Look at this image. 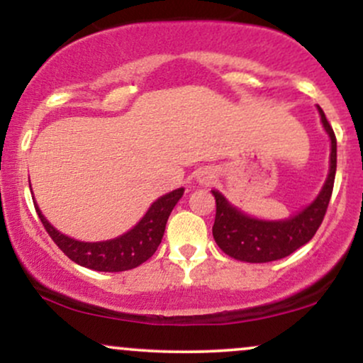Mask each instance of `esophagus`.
<instances>
[{"instance_id":"1","label":"esophagus","mask_w":363,"mask_h":363,"mask_svg":"<svg viewBox=\"0 0 363 363\" xmlns=\"http://www.w3.org/2000/svg\"><path fill=\"white\" fill-rule=\"evenodd\" d=\"M196 179H198V182L201 186H210V184H213V181H215V172L211 169H203V170H199Z\"/></svg>"}]
</instances>
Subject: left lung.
<instances>
[{
	"label": "left lung",
	"instance_id": "left-lung-1",
	"mask_svg": "<svg viewBox=\"0 0 363 363\" xmlns=\"http://www.w3.org/2000/svg\"><path fill=\"white\" fill-rule=\"evenodd\" d=\"M323 126L331 138V164L326 184L318 198L301 213L280 222H264L251 218L232 206L218 191L215 196L216 215L213 223L215 242L225 254L245 262H269L281 259L297 251L314 237L326 215L329 199L333 194L336 174V136L326 116L318 106Z\"/></svg>",
	"mask_w": 363,
	"mask_h": 363
}]
</instances>
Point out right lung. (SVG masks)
<instances>
[{"instance_id":"1","label":"right lung","mask_w":363,"mask_h":363,"mask_svg":"<svg viewBox=\"0 0 363 363\" xmlns=\"http://www.w3.org/2000/svg\"><path fill=\"white\" fill-rule=\"evenodd\" d=\"M184 194V189L172 191V193L158 198L147 215L140 220L138 225L126 232L124 235L116 237L112 240L104 242H80L72 237L61 234L52 227L44 215L40 213L39 206L35 205V211L43 222L45 232L51 235L54 244L61 249L69 259L85 268L95 269V272H126L140 266L153 256L158 244L164 237L165 225H167L170 211L177 205L179 199Z\"/></svg>"}]
</instances>
